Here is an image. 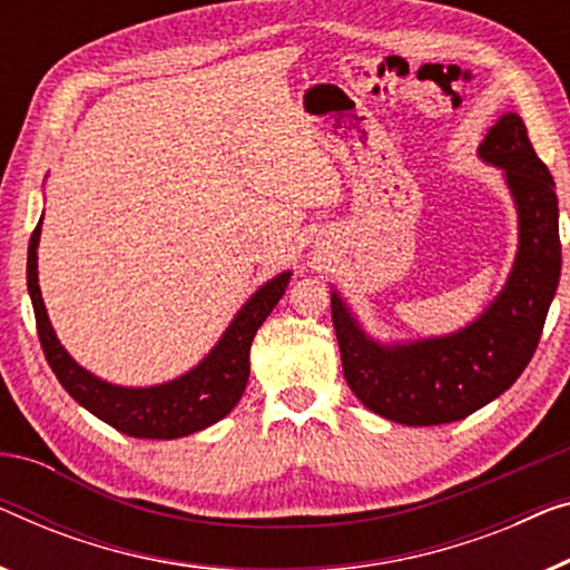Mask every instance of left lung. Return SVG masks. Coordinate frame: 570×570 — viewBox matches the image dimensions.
Returning a JSON list of instances; mask_svg holds the SVG:
<instances>
[{
	"instance_id": "left-lung-1",
	"label": "left lung",
	"mask_w": 570,
	"mask_h": 570,
	"mask_svg": "<svg viewBox=\"0 0 570 570\" xmlns=\"http://www.w3.org/2000/svg\"><path fill=\"white\" fill-rule=\"evenodd\" d=\"M481 156L504 169L519 210L514 269L481 318L442 340L381 346L360 332L340 295L332 293L346 383L370 411L391 422H460L504 393L530 365L558 291L563 259L556 183L517 112L504 115L485 134Z\"/></svg>"
}]
</instances>
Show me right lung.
<instances>
[{"mask_svg": "<svg viewBox=\"0 0 570 570\" xmlns=\"http://www.w3.org/2000/svg\"><path fill=\"white\" fill-rule=\"evenodd\" d=\"M38 238L40 224L32 230L28 244V291L32 311H36L38 340L48 365L73 401H79L81 406L118 432L141 436V440H177V436L200 432L236 406L246 381H249V350L254 334L283 298L291 272L269 279L265 287L254 293V298L238 311L224 340L193 373L154 387H120L79 367L56 340L38 287Z\"/></svg>", "mask_w": 570, "mask_h": 570, "instance_id": "obj_1", "label": "right lung"}]
</instances>
